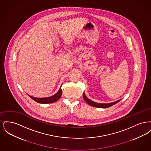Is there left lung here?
<instances>
[{
    "label": "left lung",
    "instance_id": "obj_1",
    "mask_svg": "<svg viewBox=\"0 0 151 151\" xmlns=\"http://www.w3.org/2000/svg\"><path fill=\"white\" fill-rule=\"evenodd\" d=\"M83 98L84 99V100L86 101V103L88 104H89V105L96 107V108H108L113 106V105H114L115 104L118 103V102H119L121 100L116 101L115 102H111V103H108V104H100V103H97L96 102H94L93 101L91 100L90 99H89L88 98H87L86 94L84 93H83Z\"/></svg>",
    "mask_w": 151,
    "mask_h": 151
}]
</instances>
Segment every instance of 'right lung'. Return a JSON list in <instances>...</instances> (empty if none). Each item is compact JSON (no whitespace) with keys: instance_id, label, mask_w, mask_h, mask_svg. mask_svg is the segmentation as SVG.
Returning a JSON list of instances; mask_svg holds the SVG:
<instances>
[{"instance_id":"1","label":"right lung","mask_w":151,"mask_h":151,"mask_svg":"<svg viewBox=\"0 0 151 151\" xmlns=\"http://www.w3.org/2000/svg\"><path fill=\"white\" fill-rule=\"evenodd\" d=\"M61 86L58 91L57 93L55 94L54 95L48 97H45V98H37V97H35L32 96H30L28 94L29 97L33 99V100L37 102L40 103V104H50V103H54L56 101H57L61 97V95L62 94V90L61 89Z\"/></svg>"}]
</instances>
